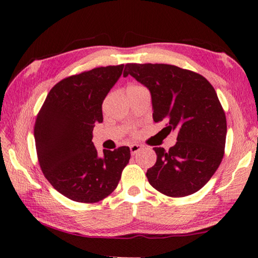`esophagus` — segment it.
Masks as SVG:
<instances>
[{
	"instance_id": "esophagus-1",
	"label": "esophagus",
	"mask_w": 258,
	"mask_h": 258,
	"mask_svg": "<svg viewBox=\"0 0 258 258\" xmlns=\"http://www.w3.org/2000/svg\"><path fill=\"white\" fill-rule=\"evenodd\" d=\"M142 149V146L140 145H137V143H134V145H131L130 146V150H131V154L132 155H135L138 154V152Z\"/></svg>"
}]
</instances>
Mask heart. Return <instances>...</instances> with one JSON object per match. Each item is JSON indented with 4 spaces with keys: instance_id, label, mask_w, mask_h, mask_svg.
<instances>
[{
    "instance_id": "1",
    "label": "heart",
    "mask_w": 258,
    "mask_h": 258,
    "mask_svg": "<svg viewBox=\"0 0 258 258\" xmlns=\"http://www.w3.org/2000/svg\"><path fill=\"white\" fill-rule=\"evenodd\" d=\"M134 86H137V85H134ZM131 87H133V86H131Z\"/></svg>"
}]
</instances>
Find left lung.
<instances>
[{"instance_id":"obj_1","label":"left lung","mask_w":258,"mask_h":258,"mask_svg":"<svg viewBox=\"0 0 258 258\" xmlns=\"http://www.w3.org/2000/svg\"><path fill=\"white\" fill-rule=\"evenodd\" d=\"M131 75L148 87L154 120L177 132L175 146L154 148L156 164L147 171L150 184L168 197H185L211 180L224 156L226 118L217 94L199 74L165 63H127Z\"/></svg>"}]
</instances>
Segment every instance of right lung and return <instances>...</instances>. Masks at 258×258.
Listing matches in <instances>:
<instances>
[{
  "instance_id": "1",
  "label": "right lung",
  "mask_w": 258,
  "mask_h": 258,
  "mask_svg": "<svg viewBox=\"0 0 258 258\" xmlns=\"http://www.w3.org/2000/svg\"><path fill=\"white\" fill-rule=\"evenodd\" d=\"M124 64L91 69L52 87L37 113L35 145L46 180L64 197L93 204L116 189L131 158L128 147L103 150L92 142L94 124L102 123V102Z\"/></svg>"
}]
</instances>
